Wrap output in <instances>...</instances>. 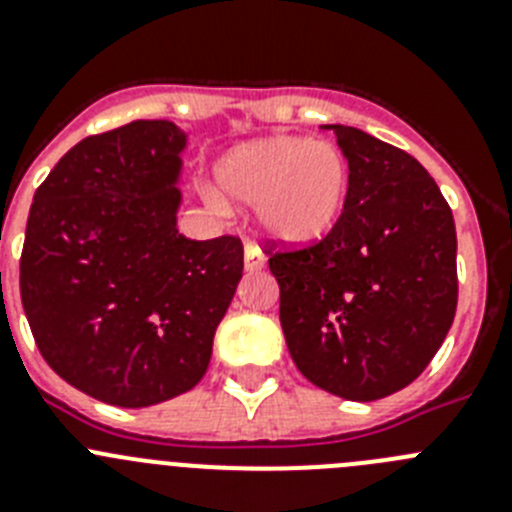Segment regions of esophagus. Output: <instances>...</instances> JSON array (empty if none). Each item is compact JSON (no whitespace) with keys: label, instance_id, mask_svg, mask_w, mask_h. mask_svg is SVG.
I'll use <instances>...</instances> for the list:
<instances>
[{"label":"esophagus","instance_id":"esophagus-1","mask_svg":"<svg viewBox=\"0 0 512 512\" xmlns=\"http://www.w3.org/2000/svg\"><path fill=\"white\" fill-rule=\"evenodd\" d=\"M266 264V256L259 251V248L253 246V243H246V248H243V266H246V271H261Z\"/></svg>","mask_w":512,"mask_h":512}]
</instances>
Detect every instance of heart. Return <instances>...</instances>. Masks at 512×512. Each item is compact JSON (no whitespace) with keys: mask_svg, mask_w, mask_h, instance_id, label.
Wrapping results in <instances>:
<instances>
[{"mask_svg":"<svg viewBox=\"0 0 512 512\" xmlns=\"http://www.w3.org/2000/svg\"><path fill=\"white\" fill-rule=\"evenodd\" d=\"M215 189L207 205L228 212L253 205L261 238L287 248H305L333 233L351 192V164L330 140L271 135L233 146L215 161Z\"/></svg>","mask_w":512,"mask_h":512,"instance_id":"heart-1","label":"heart"}]
</instances>
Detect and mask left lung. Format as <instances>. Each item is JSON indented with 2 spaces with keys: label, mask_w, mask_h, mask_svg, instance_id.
<instances>
[{
  "label": "left lung",
  "mask_w": 512,
  "mask_h": 512,
  "mask_svg": "<svg viewBox=\"0 0 512 512\" xmlns=\"http://www.w3.org/2000/svg\"><path fill=\"white\" fill-rule=\"evenodd\" d=\"M351 164L346 210L318 246L274 253L279 320L315 387L372 402L431 364L456 312V228L410 153L348 125H323Z\"/></svg>",
  "instance_id": "1"
}]
</instances>
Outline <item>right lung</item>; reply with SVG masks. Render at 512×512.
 <instances>
[{"label": "right lung", "mask_w": 512, "mask_h": 512, "mask_svg": "<svg viewBox=\"0 0 512 512\" xmlns=\"http://www.w3.org/2000/svg\"><path fill=\"white\" fill-rule=\"evenodd\" d=\"M189 133L135 120L76 143L38 187L20 295L40 354L84 395L148 408L200 382L243 277L233 235L176 230Z\"/></svg>", "instance_id": "right-lung-1"}]
</instances>
